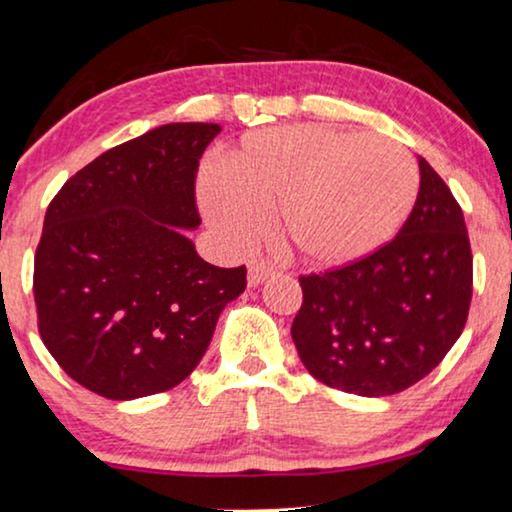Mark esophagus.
<instances>
[{
  "mask_svg": "<svg viewBox=\"0 0 512 512\" xmlns=\"http://www.w3.org/2000/svg\"><path fill=\"white\" fill-rule=\"evenodd\" d=\"M271 271L274 269H271L264 260H250L248 262V285H252V288H255V285H260L264 278L271 274Z\"/></svg>",
  "mask_w": 512,
  "mask_h": 512,
  "instance_id": "34e87169",
  "label": "esophagus"
}]
</instances>
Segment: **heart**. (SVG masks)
<instances>
[{
    "instance_id": "heart-1",
    "label": "heart",
    "mask_w": 512,
    "mask_h": 512,
    "mask_svg": "<svg viewBox=\"0 0 512 512\" xmlns=\"http://www.w3.org/2000/svg\"><path fill=\"white\" fill-rule=\"evenodd\" d=\"M417 161L398 142L302 124L250 133L201 182L208 220L229 243L264 229L278 206L283 241L311 264L335 267L381 248L417 199Z\"/></svg>"
}]
</instances>
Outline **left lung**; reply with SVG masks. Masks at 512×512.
Wrapping results in <instances>:
<instances>
[{"label": "left lung", "instance_id": "8db88e82", "mask_svg": "<svg viewBox=\"0 0 512 512\" xmlns=\"http://www.w3.org/2000/svg\"><path fill=\"white\" fill-rule=\"evenodd\" d=\"M419 194L403 227L370 255L299 276L292 342L306 370L339 391H405L447 356L473 297V252L461 206L419 159Z\"/></svg>", "mask_w": 512, "mask_h": 512}]
</instances>
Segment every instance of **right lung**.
<instances>
[{"label": "right lung", "mask_w": 512, "mask_h": 512, "mask_svg": "<svg viewBox=\"0 0 512 512\" xmlns=\"http://www.w3.org/2000/svg\"><path fill=\"white\" fill-rule=\"evenodd\" d=\"M217 124H166L109 149L46 208L34 252L42 342L109 400L163 393L206 353L245 267L203 262L185 229L201 224L196 173Z\"/></svg>", "instance_id": "1"}]
</instances>
